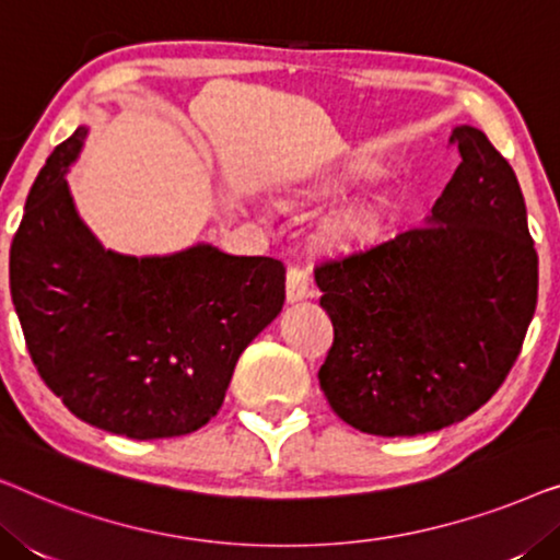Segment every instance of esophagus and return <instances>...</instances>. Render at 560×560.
Here are the masks:
<instances>
[{"label":"esophagus","mask_w":560,"mask_h":560,"mask_svg":"<svg viewBox=\"0 0 560 560\" xmlns=\"http://www.w3.org/2000/svg\"><path fill=\"white\" fill-rule=\"evenodd\" d=\"M285 293L290 303L305 301V298H313V282L308 278V272L298 270V267H290L288 270V282H285Z\"/></svg>","instance_id":"1"}]
</instances>
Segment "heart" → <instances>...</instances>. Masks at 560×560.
<instances>
[{"mask_svg":"<svg viewBox=\"0 0 560 560\" xmlns=\"http://www.w3.org/2000/svg\"><path fill=\"white\" fill-rule=\"evenodd\" d=\"M370 171L362 165H347L336 173H326L316 178V188L320 190H341L351 183L364 180ZM382 232V211L374 203H351L341 209L326 226V242L331 247L349 249L370 244Z\"/></svg>","mask_w":560,"mask_h":560,"instance_id":"b5f03b06","label":"heart"}]
</instances>
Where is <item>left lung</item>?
Returning a JSON list of instances; mask_svg holds the SVG:
<instances>
[{
  "label": "left lung",
  "mask_w": 560,
  "mask_h": 560,
  "mask_svg": "<svg viewBox=\"0 0 560 560\" xmlns=\"http://www.w3.org/2000/svg\"><path fill=\"white\" fill-rule=\"evenodd\" d=\"M423 226L316 267L334 347L320 389L372 435L454 425L497 393L538 303V255L517 175L477 127Z\"/></svg>",
  "instance_id": "obj_1"
}]
</instances>
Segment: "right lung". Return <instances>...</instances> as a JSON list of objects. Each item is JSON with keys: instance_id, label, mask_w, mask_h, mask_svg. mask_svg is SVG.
I'll list each match as a JSON object with an SVG mask.
<instances>
[{"instance_id": "add662e5", "label": "right lung", "mask_w": 560, "mask_h": 560, "mask_svg": "<svg viewBox=\"0 0 560 560\" xmlns=\"http://www.w3.org/2000/svg\"><path fill=\"white\" fill-rule=\"evenodd\" d=\"M89 127L58 144L30 188L10 249V290L27 351L83 423L173 439L217 416L236 359L285 303V265L209 242L171 255L106 249L66 175Z\"/></svg>"}]
</instances>
